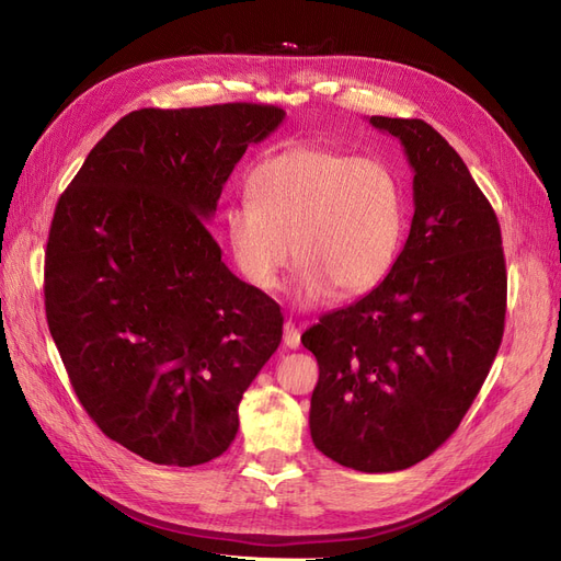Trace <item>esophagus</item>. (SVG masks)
Segmentation results:
<instances>
[{
  "label": "esophagus",
  "mask_w": 561,
  "mask_h": 561,
  "mask_svg": "<svg viewBox=\"0 0 561 561\" xmlns=\"http://www.w3.org/2000/svg\"><path fill=\"white\" fill-rule=\"evenodd\" d=\"M299 342H301L299 330L293 325L290 320H287L285 325H283V344H285L287 348H299Z\"/></svg>",
  "instance_id": "obj_1"
}]
</instances>
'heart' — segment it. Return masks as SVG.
<instances>
[{
	"instance_id": "b5f03b06",
	"label": "heart",
	"mask_w": 561,
	"mask_h": 561,
	"mask_svg": "<svg viewBox=\"0 0 561 561\" xmlns=\"http://www.w3.org/2000/svg\"><path fill=\"white\" fill-rule=\"evenodd\" d=\"M248 194L227 208L225 231L236 266L257 290H274L290 254L304 304L375 290L398 260L407 203L381 159L293 145L252 168Z\"/></svg>"
}]
</instances>
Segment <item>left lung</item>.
<instances>
[{"instance_id": "left-lung-1", "label": "left lung", "mask_w": 561, "mask_h": 561, "mask_svg": "<svg viewBox=\"0 0 561 561\" xmlns=\"http://www.w3.org/2000/svg\"><path fill=\"white\" fill-rule=\"evenodd\" d=\"M414 171V217L390 274L301 334L318 360L309 426L318 451L396 472L458 428L494 363L507 276L494 208L463 159L421 118L369 116Z\"/></svg>"}]
</instances>
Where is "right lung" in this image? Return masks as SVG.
<instances>
[{
  "label": "right lung",
  "instance_id": "right-lung-1",
  "mask_svg": "<svg viewBox=\"0 0 561 561\" xmlns=\"http://www.w3.org/2000/svg\"><path fill=\"white\" fill-rule=\"evenodd\" d=\"M283 118L252 103L130 112L56 206L50 336L98 428L151 463L225 454L280 344V307L231 274L206 222L245 149Z\"/></svg>",
  "mask_w": 561,
  "mask_h": 561
}]
</instances>
